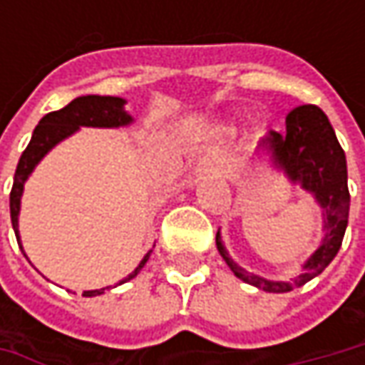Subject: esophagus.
Listing matches in <instances>:
<instances>
[{"label": "esophagus", "mask_w": 365, "mask_h": 365, "mask_svg": "<svg viewBox=\"0 0 365 365\" xmlns=\"http://www.w3.org/2000/svg\"><path fill=\"white\" fill-rule=\"evenodd\" d=\"M201 168H221V162L217 158H207V160L201 164Z\"/></svg>", "instance_id": "1"}]
</instances>
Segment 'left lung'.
<instances>
[{"label":"left lung","instance_id":"1","mask_svg":"<svg viewBox=\"0 0 365 365\" xmlns=\"http://www.w3.org/2000/svg\"><path fill=\"white\" fill-rule=\"evenodd\" d=\"M262 146L272 152V160L280 166L290 180H299L302 189L315 195L317 203L323 207V230L325 237L317 252L302 266V272L290 282H272L256 274L245 272L227 254L215 237L217 250L232 272L247 284L262 288L266 292H288L313 280L337 256L344 242L347 217H349V189H347V162L344 148L331 128L327 115L317 106L294 107L287 115V133L270 132L262 140Z\"/></svg>","mask_w":365,"mask_h":365}]
</instances>
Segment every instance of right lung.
Segmentation results:
<instances>
[{
  "mask_svg": "<svg viewBox=\"0 0 365 365\" xmlns=\"http://www.w3.org/2000/svg\"><path fill=\"white\" fill-rule=\"evenodd\" d=\"M123 103L125 101L120 99V97L85 95V97L73 99L68 106L58 109V111L46 113L40 120V123L36 125L34 133H32L30 144L21 152L18 168H16V175H14V187H11V192H9L11 225H14V232H16L18 240H20V233H18V213H20L21 190H24L26 178L34 170L36 164L42 160V156L48 152L50 148L56 146L66 135L77 132L81 125H89V128H120V125H128L132 121V118L123 111ZM148 258H150V252L140 262V266L128 278H123L120 284L132 280L133 276L144 268ZM103 290L106 288H101V290H85L83 297H97V294H103Z\"/></svg>",
  "mask_w": 365,
  "mask_h": 365,
  "instance_id": "right-lung-1",
  "label": "right lung"
}]
</instances>
